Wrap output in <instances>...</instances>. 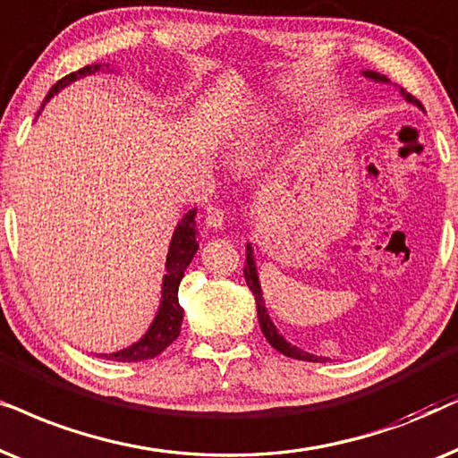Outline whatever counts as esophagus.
I'll return each mask as SVG.
<instances>
[{"mask_svg": "<svg viewBox=\"0 0 458 458\" xmlns=\"http://www.w3.org/2000/svg\"><path fill=\"white\" fill-rule=\"evenodd\" d=\"M224 219H225V211L219 209V207H209V209H207V213H205L207 228L219 230L224 225Z\"/></svg>", "mask_w": 458, "mask_h": 458, "instance_id": "1", "label": "esophagus"}]
</instances>
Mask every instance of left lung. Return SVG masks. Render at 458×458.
Instances as JSON below:
<instances>
[{"label":"left lung","instance_id":"left-lung-1","mask_svg":"<svg viewBox=\"0 0 458 458\" xmlns=\"http://www.w3.org/2000/svg\"><path fill=\"white\" fill-rule=\"evenodd\" d=\"M364 77L373 79L377 83H389V79L386 75H379V72L375 71H364ZM400 94L406 98L408 102H412V105H417L419 108H423V105L414 98L412 94H408L404 88H400ZM245 280L249 284V289L253 291L255 295V303H258V318H259V327H261V333H264V337L267 339V344H270L274 350H278L280 353H284V356L289 358H295V360H306V362H322L325 358H318V356H312V353L300 350V347L291 345L289 341H286L283 335L276 331V327L272 325L270 316H267V310L264 306V300H261V286H259V278H258V270H255V259H253V247L247 245V264H245Z\"/></svg>","mask_w":458,"mask_h":458}]
</instances>
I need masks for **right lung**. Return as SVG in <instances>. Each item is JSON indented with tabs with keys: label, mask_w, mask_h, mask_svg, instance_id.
<instances>
[{
	"label": "right lung",
	"mask_w": 458,
	"mask_h": 458,
	"mask_svg": "<svg viewBox=\"0 0 458 458\" xmlns=\"http://www.w3.org/2000/svg\"><path fill=\"white\" fill-rule=\"evenodd\" d=\"M108 66V64H106ZM105 71L102 64H88L83 69H79L71 75H66L56 81V85L50 89V94L46 96L47 102L54 94H58V89L66 88V85L77 81L79 77L91 75V72ZM194 216H197V209L188 211L184 217L180 219L178 228L172 236V242H169L167 251V261H165V276H163V291H161V306H158V312L152 320V325L146 335L136 344L125 347V350L114 352V353H100L106 360H117V362H142L150 360L165 350L167 345H172L175 339H178L182 320H184V310H182L178 301V286L180 280L184 276L186 267L191 266V261L197 253L199 242H197V224H194Z\"/></svg>",
	"instance_id": "right-lung-1"
}]
</instances>
